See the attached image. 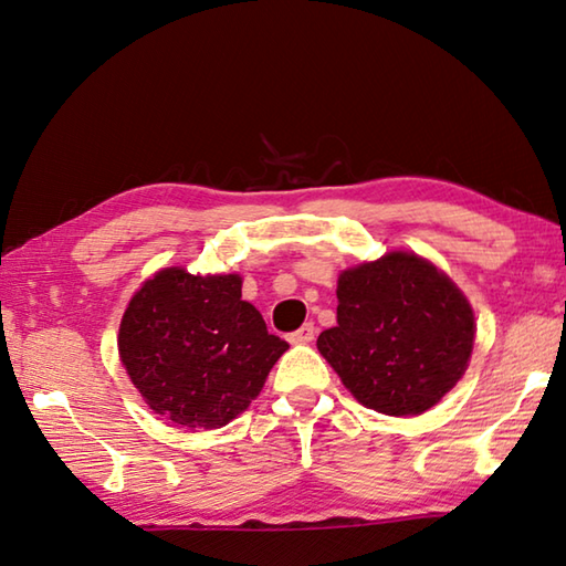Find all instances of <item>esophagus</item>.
<instances>
[{"mask_svg":"<svg viewBox=\"0 0 566 566\" xmlns=\"http://www.w3.org/2000/svg\"><path fill=\"white\" fill-rule=\"evenodd\" d=\"M316 336L314 324H304L302 328H296L294 334H290V343H312Z\"/></svg>","mask_w":566,"mask_h":566,"instance_id":"1","label":"esophagus"}]
</instances>
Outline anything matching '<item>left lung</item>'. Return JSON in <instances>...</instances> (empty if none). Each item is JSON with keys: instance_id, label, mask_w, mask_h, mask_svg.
<instances>
[{"instance_id": "1", "label": "left lung", "mask_w": 566, "mask_h": 566, "mask_svg": "<svg viewBox=\"0 0 566 566\" xmlns=\"http://www.w3.org/2000/svg\"><path fill=\"white\" fill-rule=\"evenodd\" d=\"M334 328L316 346L340 382L375 412L434 407L467 373L475 321L467 296L415 252H387L340 272Z\"/></svg>"}]
</instances>
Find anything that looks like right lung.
<instances>
[{
    "label": "right lung",
    "mask_w": 566,
    "mask_h": 566,
    "mask_svg": "<svg viewBox=\"0 0 566 566\" xmlns=\"http://www.w3.org/2000/svg\"><path fill=\"white\" fill-rule=\"evenodd\" d=\"M129 380L174 424L218 429L245 412L290 343L242 302L240 274L166 268L142 284L119 324Z\"/></svg>",
    "instance_id": "right-lung-1"
}]
</instances>
